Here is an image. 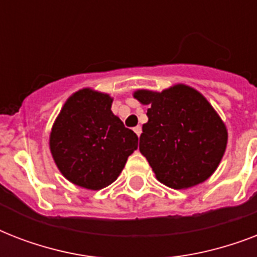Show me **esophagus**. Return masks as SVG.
I'll return each instance as SVG.
<instances>
[{"mask_svg": "<svg viewBox=\"0 0 257 257\" xmlns=\"http://www.w3.org/2000/svg\"><path fill=\"white\" fill-rule=\"evenodd\" d=\"M133 131H135V133H136V135H137V136H139V137H140L141 132H143V129H141L140 125H137V126H135V128H133Z\"/></svg>", "mask_w": 257, "mask_h": 257, "instance_id": "esophagus-1", "label": "esophagus"}]
</instances>
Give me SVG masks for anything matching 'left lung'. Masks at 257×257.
Listing matches in <instances>:
<instances>
[{"instance_id":"8db88e82","label":"left lung","mask_w":257,"mask_h":257,"mask_svg":"<svg viewBox=\"0 0 257 257\" xmlns=\"http://www.w3.org/2000/svg\"><path fill=\"white\" fill-rule=\"evenodd\" d=\"M135 97L149 106L140 152L157 180L173 189L205 181L217 168L228 139L225 125L211 104L187 85L161 93L137 90Z\"/></svg>"}]
</instances>
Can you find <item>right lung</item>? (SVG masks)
Listing matches in <instances>:
<instances>
[{
  "label": "right lung",
  "instance_id": "obj_1",
  "mask_svg": "<svg viewBox=\"0 0 257 257\" xmlns=\"http://www.w3.org/2000/svg\"><path fill=\"white\" fill-rule=\"evenodd\" d=\"M110 106L108 94L82 89L66 101L50 133V151L62 175L93 191L118 177L139 144Z\"/></svg>",
  "mask_w": 257,
  "mask_h": 257
}]
</instances>
